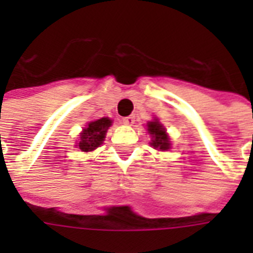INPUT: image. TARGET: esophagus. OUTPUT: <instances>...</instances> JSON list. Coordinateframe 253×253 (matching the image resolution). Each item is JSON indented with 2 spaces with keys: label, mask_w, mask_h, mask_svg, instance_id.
<instances>
[{
  "label": "esophagus",
  "mask_w": 253,
  "mask_h": 253,
  "mask_svg": "<svg viewBox=\"0 0 253 253\" xmlns=\"http://www.w3.org/2000/svg\"><path fill=\"white\" fill-rule=\"evenodd\" d=\"M122 122L125 123V125H127V126H132L135 122V117L134 115H128V117H125V118H122Z\"/></svg>",
  "instance_id": "34e87169"
}]
</instances>
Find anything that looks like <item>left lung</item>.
Returning a JSON list of instances; mask_svg holds the SVG:
<instances>
[{"label":"left lung","instance_id":"obj_1","mask_svg":"<svg viewBox=\"0 0 253 253\" xmlns=\"http://www.w3.org/2000/svg\"><path fill=\"white\" fill-rule=\"evenodd\" d=\"M147 131L151 135V147H154L155 150L168 151L170 148V140H169L168 134H167L164 126L159 122V119H154L147 123Z\"/></svg>","mask_w":253,"mask_h":253}]
</instances>
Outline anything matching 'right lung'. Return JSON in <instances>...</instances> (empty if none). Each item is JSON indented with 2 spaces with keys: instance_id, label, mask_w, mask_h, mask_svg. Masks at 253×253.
<instances>
[{
  "instance_id": "obj_1",
  "label": "right lung",
  "mask_w": 253,
  "mask_h": 253,
  "mask_svg": "<svg viewBox=\"0 0 253 253\" xmlns=\"http://www.w3.org/2000/svg\"><path fill=\"white\" fill-rule=\"evenodd\" d=\"M111 123L113 122L109 118H101L87 123L86 127H84V130L81 131L80 139L77 140V148L83 152H90L98 148L105 140V135Z\"/></svg>"
}]
</instances>
